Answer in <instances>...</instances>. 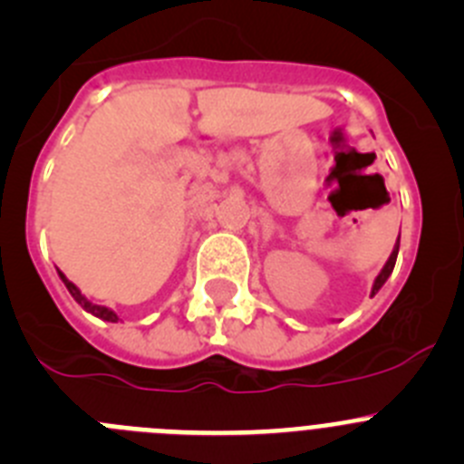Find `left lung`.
I'll list each match as a JSON object with an SVG mask.
<instances>
[{"instance_id":"8db88e82","label":"left lung","mask_w":464,"mask_h":464,"mask_svg":"<svg viewBox=\"0 0 464 464\" xmlns=\"http://www.w3.org/2000/svg\"><path fill=\"white\" fill-rule=\"evenodd\" d=\"M396 258H398V240H396V245H393V252H392V256L387 258V263H384V267H382V270H380V275L375 276V281H373V288H371V295H375V293H378L380 288H382V285H384V281H387L389 276H392V272H393V266H396Z\"/></svg>"}]
</instances>
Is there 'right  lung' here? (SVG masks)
<instances>
[{"mask_svg":"<svg viewBox=\"0 0 464 464\" xmlns=\"http://www.w3.org/2000/svg\"><path fill=\"white\" fill-rule=\"evenodd\" d=\"M56 272H59V276H62V281H63V284H66V288H68V293H71V295H72V300H75L77 304H80L82 309L86 311V314L95 315V318H101V320H107V323H119V315H116L114 311L107 309V306L93 304V302H91V300H86V297L82 295L80 288H77V285L72 284V281L68 279V276L63 275L62 270H56Z\"/></svg>","mask_w":464,"mask_h":464,"instance_id":"obj_1","label":"right lung"}]
</instances>
